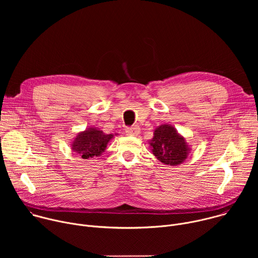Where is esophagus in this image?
Wrapping results in <instances>:
<instances>
[{
    "label": "esophagus",
    "mask_w": 258,
    "mask_h": 258,
    "mask_svg": "<svg viewBox=\"0 0 258 258\" xmlns=\"http://www.w3.org/2000/svg\"><path fill=\"white\" fill-rule=\"evenodd\" d=\"M139 133H140V128H139V126H137V125L127 127V128L125 130V134H126L127 136H137Z\"/></svg>",
    "instance_id": "obj_1"
}]
</instances>
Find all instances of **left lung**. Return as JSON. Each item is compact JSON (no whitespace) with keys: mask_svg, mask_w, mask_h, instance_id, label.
Instances as JSON below:
<instances>
[{"mask_svg":"<svg viewBox=\"0 0 258 258\" xmlns=\"http://www.w3.org/2000/svg\"><path fill=\"white\" fill-rule=\"evenodd\" d=\"M153 135L149 141L151 151L163 164L176 166L188 158L191 151L190 145L175 127L164 123L157 126Z\"/></svg>","mask_w":258,"mask_h":258,"instance_id":"1","label":"left lung"}]
</instances>
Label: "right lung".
I'll return each instance as SVG.
<instances>
[{"label": "right lung", "mask_w": 258, "mask_h": 258, "mask_svg": "<svg viewBox=\"0 0 258 258\" xmlns=\"http://www.w3.org/2000/svg\"><path fill=\"white\" fill-rule=\"evenodd\" d=\"M112 134H104L98 127L90 126L79 133L71 141L72 151L83 159L99 157L107 149L108 143L113 139Z\"/></svg>", "instance_id": "obj_1"}]
</instances>
